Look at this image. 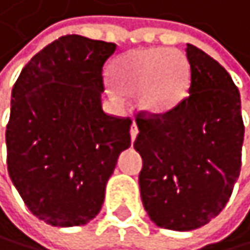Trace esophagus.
I'll return each instance as SVG.
<instances>
[{"mask_svg":"<svg viewBox=\"0 0 250 250\" xmlns=\"http://www.w3.org/2000/svg\"><path fill=\"white\" fill-rule=\"evenodd\" d=\"M137 135H138V127H137V124L133 123L132 127H130V138H132V141H135Z\"/></svg>","mask_w":250,"mask_h":250,"instance_id":"esophagus-1","label":"esophagus"}]
</instances>
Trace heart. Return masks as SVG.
Returning <instances> with one entry per match:
<instances>
[{
	"label": "heart",
	"mask_w": 250,
	"mask_h": 250,
	"mask_svg": "<svg viewBox=\"0 0 250 250\" xmlns=\"http://www.w3.org/2000/svg\"><path fill=\"white\" fill-rule=\"evenodd\" d=\"M189 78L186 55L167 47L130 50L112 67L117 87L127 95H137L138 109L152 117L173 110L186 98Z\"/></svg>",
	"instance_id": "obj_1"
}]
</instances>
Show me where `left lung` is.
Here are the masks:
<instances>
[{"mask_svg":"<svg viewBox=\"0 0 250 250\" xmlns=\"http://www.w3.org/2000/svg\"><path fill=\"white\" fill-rule=\"evenodd\" d=\"M189 97L158 117L138 113L133 143L143 158L138 183L150 220L193 230L229 201L241 169L244 124L240 92L220 62L188 44Z\"/></svg>","mask_w":250,"mask_h":250,"instance_id":"obj_1","label":"left lung"}]
</instances>
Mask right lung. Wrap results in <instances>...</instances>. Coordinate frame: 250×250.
I'll return each mask as SVG.
<instances>
[{"label": "right lung", "instance_id": "right-lung-1", "mask_svg": "<svg viewBox=\"0 0 250 250\" xmlns=\"http://www.w3.org/2000/svg\"><path fill=\"white\" fill-rule=\"evenodd\" d=\"M117 44L66 35L24 66L12 89L7 170L41 221L81 226L98 215L106 184L130 146V118L104 113L103 67Z\"/></svg>", "mask_w": 250, "mask_h": 250}]
</instances>
